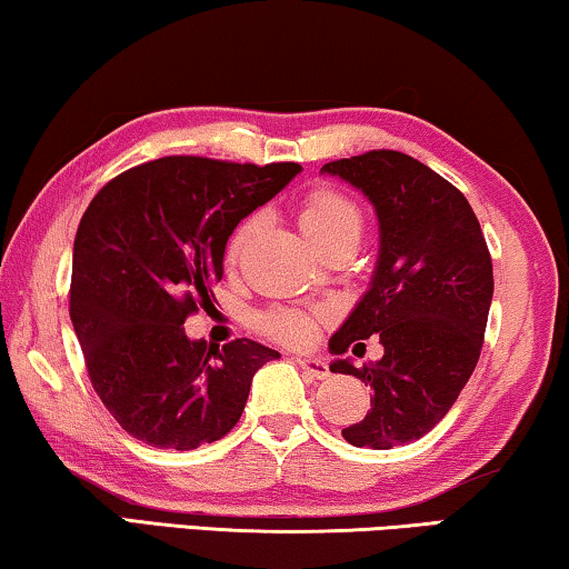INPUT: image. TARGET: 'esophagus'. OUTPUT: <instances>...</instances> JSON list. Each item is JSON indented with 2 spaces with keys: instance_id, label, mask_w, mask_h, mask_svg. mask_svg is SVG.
Masks as SVG:
<instances>
[{
  "instance_id": "obj_1",
  "label": "esophagus",
  "mask_w": 569,
  "mask_h": 569,
  "mask_svg": "<svg viewBox=\"0 0 569 569\" xmlns=\"http://www.w3.org/2000/svg\"><path fill=\"white\" fill-rule=\"evenodd\" d=\"M296 362H299V368L307 370L311 378L321 380V378L329 376V366H327V362L321 360V358H313V355H299V358H296Z\"/></svg>"
}]
</instances>
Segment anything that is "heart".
Wrapping results in <instances>:
<instances>
[{
	"label": "heart",
	"mask_w": 569,
	"mask_h": 569,
	"mask_svg": "<svg viewBox=\"0 0 569 569\" xmlns=\"http://www.w3.org/2000/svg\"><path fill=\"white\" fill-rule=\"evenodd\" d=\"M301 227L319 248H325L329 240L345 234L358 232L362 227V217L355 203L337 193L332 189H313L301 203ZM258 230V217H248L237 227L230 248H227V260L234 262L242 256L244 244ZM313 327H317V317L303 309H276L258 317V329L268 337L278 339L286 345H307L313 337Z\"/></svg>",
	"instance_id": "b5f03b06"
}]
</instances>
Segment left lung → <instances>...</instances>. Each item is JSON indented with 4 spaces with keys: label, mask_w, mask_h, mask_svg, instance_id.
I'll return each instance as SVG.
<instances>
[{
    "label": "left lung",
    "mask_w": 569,
    "mask_h": 569,
    "mask_svg": "<svg viewBox=\"0 0 569 569\" xmlns=\"http://www.w3.org/2000/svg\"><path fill=\"white\" fill-rule=\"evenodd\" d=\"M376 207L380 248L370 288L335 337L345 355L372 335L383 358L329 370L370 386L366 419L342 429L355 447L391 449L437 427L478 366L493 301V262L480 222L452 183L398 150H370L327 163ZM352 350V352H355Z\"/></svg>",
    "instance_id": "1"
}]
</instances>
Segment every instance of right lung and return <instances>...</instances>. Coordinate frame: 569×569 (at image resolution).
Returning a JSON list of instances; mask_svg holds the SVG:
<instances>
[{
  "label": "right lung",
  "mask_w": 569,
  "mask_h": 569,
  "mask_svg": "<svg viewBox=\"0 0 569 569\" xmlns=\"http://www.w3.org/2000/svg\"><path fill=\"white\" fill-rule=\"evenodd\" d=\"M299 171L168 156L91 199L73 240L68 311L91 386L127 435L186 452L240 421L252 376L281 355L248 337L224 347L189 339L183 321L211 307L234 227Z\"/></svg>",
  "instance_id": "obj_1"
}]
</instances>
